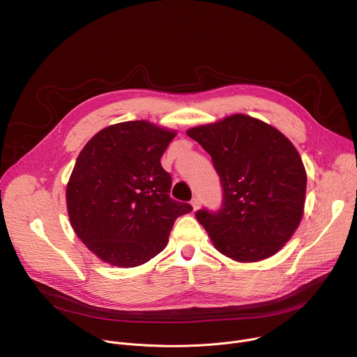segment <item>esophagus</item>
I'll return each mask as SVG.
<instances>
[{
  "label": "esophagus",
  "mask_w": 357,
  "mask_h": 357,
  "mask_svg": "<svg viewBox=\"0 0 357 357\" xmlns=\"http://www.w3.org/2000/svg\"><path fill=\"white\" fill-rule=\"evenodd\" d=\"M190 203H192V206H193V209L196 211V209H197V208L200 206V199H199V197H193Z\"/></svg>",
  "instance_id": "esophagus-1"
}]
</instances>
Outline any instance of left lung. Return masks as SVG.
<instances>
[{
    "label": "left lung",
    "instance_id": "obj_1",
    "mask_svg": "<svg viewBox=\"0 0 357 357\" xmlns=\"http://www.w3.org/2000/svg\"><path fill=\"white\" fill-rule=\"evenodd\" d=\"M186 134L212 157L220 178V209L195 213L215 247L241 263L274 256L303 213L307 174L295 146L274 127L244 114Z\"/></svg>",
    "mask_w": 357,
    "mask_h": 357
}]
</instances>
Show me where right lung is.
Listing matches in <instances>:
<instances>
[{
  "mask_svg": "<svg viewBox=\"0 0 357 357\" xmlns=\"http://www.w3.org/2000/svg\"><path fill=\"white\" fill-rule=\"evenodd\" d=\"M174 137L144 120L126 121L97 132L79 154L66 189L69 219L103 261L124 268L149 261L192 211L171 197L172 176L161 165Z\"/></svg>",
  "mask_w": 357,
  "mask_h": 357,
  "instance_id": "1",
  "label": "right lung"
}]
</instances>
